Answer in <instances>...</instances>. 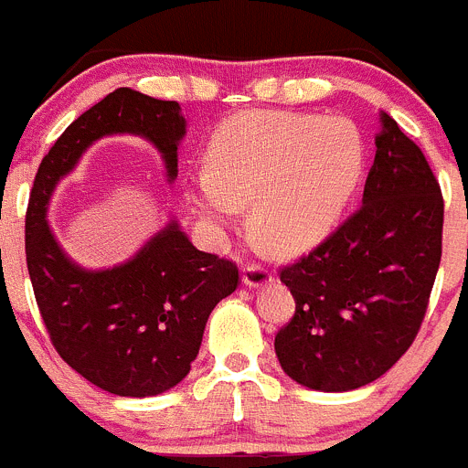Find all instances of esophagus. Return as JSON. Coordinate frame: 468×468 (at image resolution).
Segmentation results:
<instances>
[{
    "label": "esophagus",
    "mask_w": 468,
    "mask_h": 468,
    "mask_svg": "<svg viewBox=\"0 0 468 468\" xmlns=\"http://www.w3.org/2000/svg\"><path fill=\"white\" fill-rule=\"evenodd\" d=\"M274 282V274L263 265H247L242 272V283L249 288H265Z\"/></svg>",
    "instance_id": "obj_1"
}]
</instances>
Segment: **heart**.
I'll return each mask as SVG.
<instances>
[{"label":"heart","instance_id":"heart-1","mask_svg":"<svg viewBox=\"0 0 468 468\" xmlns=\"http://www.w3.org/2000/svg\"><path fill=\"white\" fill-rule=\"evenodd\" d=\"M362 170L365 143L344 117L249 111L217 131L191 203L217 226L251 203L256 233L283 254H300L330 235Z\"/></svg>","mask_w":468,"mask_h":468}]
</instances>
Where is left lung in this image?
Wrapping results in <instances>:
<instances>
[{
    "mask_svg": "<svg viewBox=\"0 0 468 468\" xmlns=\"http://www.w3.org/2000/svg\"><path fill=\"white\" fill-rule=\"evenodd\" d=\"M378 120L362 207L282 270L295 314L274 353L309 390L346 392L383 377L416 339L441 263L439 182L397 122Z\"/></svg>",
    "mask_w": 468,
    "mask_h": 468,
    "instance_id": "8db88e82",
    "label": "left lung"
}]
</instances>
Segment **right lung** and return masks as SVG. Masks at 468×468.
<instances>
[{
  "instance_id": "obj_1",
  "label": "right lung",
  "mask_w": 468,
  "mask_h": 468,
  "mask_svg": "<svg viewBox=\"0 0 468 468\" xmlns=\"http://www.w3.org/2000/svg\"><path fill=\"white\" fill-rule=\"evenodd\" d=\"M138 135L177 177L186 120L177 101L120 87L82 112L38 165L25 224L27 270L52 346L71 369L120 397H154L189 374L209 314L238 288V268L191 244L170 219L112 268L78 265L57 242L48 207L57 185L96 141Z\"/></svg>"
}]
</instances>
